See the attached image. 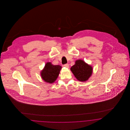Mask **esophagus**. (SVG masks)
<instances>
[{
	"label": "esophagus",
	"mask_w": 130,
	"mask_h": 130,
	"mask_svg": "<svg viewBox=\"0 0 130 130\" xmlns=\"http://www.w3.org/2000/svg\"><path fill=\"white\" fill-rule=\"evenodd\" d=\"M64 66L67 68H69V64H66L64 65Z\"/></svg>",
	"instance_id": "esophagus-1"
}]
</instances>
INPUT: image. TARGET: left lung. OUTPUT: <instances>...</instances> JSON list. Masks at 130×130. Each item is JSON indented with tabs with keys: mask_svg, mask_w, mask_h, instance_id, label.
I'll return each instance as SVG.
<instances>
[{
	"mask_svg": "<svg viewBox=\"0 0 130 130\" xmlns=\"http://www.w3.org/2000/svg\"><path fill=\"white\" fill-rule=\"evenodd\" d=\"M71 70L76 79L83 82L88 80L92 73V67L81 59L75 61V65L71 67Z\"/></svg>",
	"mask_w": 130,
	"mask_h": 130,
	"instance_id": "obj_1",
	"label": "left lung"
}]
</instances>
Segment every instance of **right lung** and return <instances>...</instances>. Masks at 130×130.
Returning a JSON list of instances; mask_svg holds the SVG:
<instances>
[{"mask_svg": "<svg viewBox=\"0 0 130 130\" xmlns=\"http://www.w3.org/2000/svg\"><path fill=\"white\" fill-rule=\"evenodd\" d=\"M61 68V66L58 65H54L51 62H47L43 70L41 71V78L46 83H54L59 75Z\"/></svg>", "mask_w": 130, "mask_h": 130, "instance_id": "1", "label": "right lung"}]
</instances>
